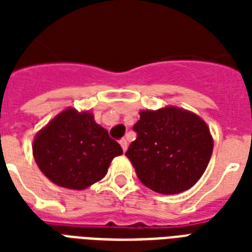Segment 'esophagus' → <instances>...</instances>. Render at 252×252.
Returning <instances> with one entry per match:
<instances>
[{"instance_id": "34e87169", "label": "esophagus", "mask_w": 252, "mask_h": 252, "mask_svg": "<svg viewBox=\"0 0 252 252\" xmlns=\"http://www.w3.org/2000/svg\"><path fill=\"white\" fill-rule=\"evenodd\" d=\"M120 145H122L123 148V152H126V149H128V141H126V138L120 140Z\"/></svg>"}]
</instances>
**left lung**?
Masks as SVG:
<instances>
[{"mask_svg": "<svg viewBox=\"0 0 252 252\" xmlns=\"http://www.w3.org/2000/svg\"><path fill=\"white\" fill-rule=\"evenodd\" d=\"M133 129L137 138L126 156L144 186L174 195L193 187L203 176L213 137L199 115L175 106L141 110Z\"/></svg>", "mask_w": 252, "mask_h": 252, "instance_id": "obj_1", "label": "left lung"}]
</instances>
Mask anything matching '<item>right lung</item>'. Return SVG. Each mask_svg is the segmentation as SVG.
<instances>
[{"mask_svg": "<svg viewBox=\"0 0 252 252\" xmlns=\"http://www.w3.org/2000/svg\"><path fill=\"white\" fill-rule=\"evenodd\" d=\"M123 149L94 120L91 111L68 107L49 120L33 137L32 156L52 183L86 189L106 176Z\"/></svg>", "mask_w": 252, "mask_h": 252, "instance_id": "add662e5", "label": "right lung"}]
</instances>
